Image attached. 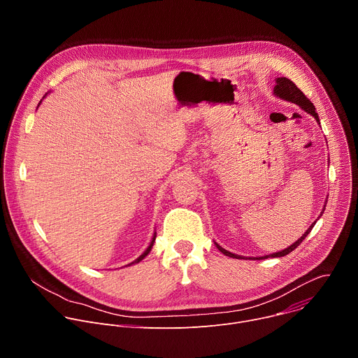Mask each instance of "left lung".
I'll return each instance as SVG.
<instances>
[{
    "label": "left lung",
    "instance_id": "8db88e82",
    "mask_svg": "<svg viewBox=\"0 0 358 358\" xmlns=\"http://www.w3.org/2000/svg\"><path fill=\"white\" fill-rule=\"evenodd\" d=\"M273 94H275L276 97H279V99H283V100H286V101H290V103L297 105L301 110H304L306 113L312 115V116L316 119V122L320 124L319 115L316 113V108L313 106L312 101L303 94V92H301L290 79H287V78H276V85H275V87H273ZM326 202H327V199H326ZM324 208H326V203H324ZM324 208H323V211H324ZM322 214H323V213H322ZM322 214H320V217H322ZM320 217H319V218H320ZM319 218H317V220H319ZM315 224H316V221L308 228V231H306L294 243H292V245L287 246L286 249L279 250V252H275V253H271V255H265V257H257V258H249V259L261 261V259H268V258H280V257H285V255H287V253H290L292 250H294V249L303 242V239L310 234V231L313 229ZM215 246L218 248V250H221V252L225 255V257L235 258V259H245V257H241V255H236V253H232V252L224 249V248H222L220 243H217V242H215ZM246 259H248V258H246Z\"/></svg>",
    "mask_w": 358,
    "mask_h": 358
}]
</instances>
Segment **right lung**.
Here are the masks:
<instances>
[{
    "mask_svg": "<svg viewBox=\"0 0 358 358\" xmlns=\"http://www.w3.org/2000/svg\"><path fill=\"white\" fill-rule=\"evenodd\" d=\"M41 101H42V100H41ZM41 101H39V105H41ZM39 105H38V106H39ZM156 236H157V235H156V232H155V235H152V238H151V241H150V245L147 246V249H145V250H144V252L140 255V257H138L136 261H133L131 264H129V265H126V266H131V265H134V264H138L140 261H143V259L147 257V255L150 253V250H151L152 245H155V242H156Z\"/></svg>",
    "mask_w": 358,
    "mask_h": 358,
    "instance_id": "1",
    "label": "right lung"
}]
</instances>
